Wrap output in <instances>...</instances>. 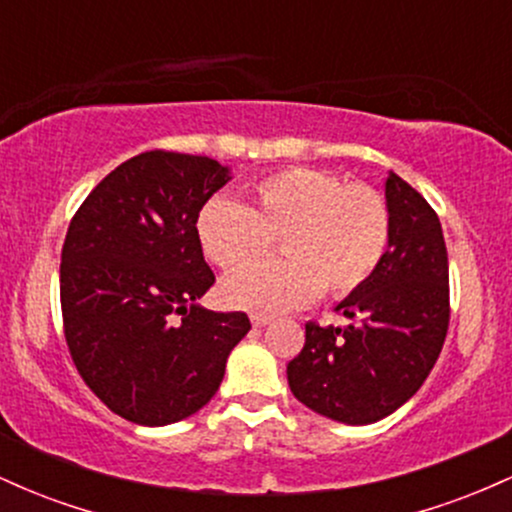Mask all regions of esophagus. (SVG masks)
<instances>
[{
  "instance_id": "esophagus-1",
  "label": "esophagus",
  "mask_w": 512,
  "mask_h": 512,
  "mask_svg": "<svg viewBox=\"0 0 512 512\" xmlns=\"http://www.w3.org/2000/svg\"><path fill=\"white\" fill-rule=\"evenodd\" d=\"M250 320H252V325H255V327H264V325H269V322H272L274 317L267 315V313H252Z\"/></svg>"
}]
</instances>
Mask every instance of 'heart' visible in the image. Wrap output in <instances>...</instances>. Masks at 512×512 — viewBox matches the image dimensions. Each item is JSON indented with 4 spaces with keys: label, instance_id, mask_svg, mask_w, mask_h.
Here are the masks:
<instances>
[{
    "label": "heart",
    "instance_id": "obj_1",
    "mask_svg": "<svg viewBox=\"0 0 512 512\" xmlns=\"http://www.w3.org/2000/svg\"><path fill=\"white\" fill-rule=\"evenodd\" d=\"M207 260L233 272L280 236L284 258L258 263L223 281L236 308L289 310L325 289L349 296L375 274L390 240V209L366 185H346L310 168H286L255 180L243 204L211 197L195 221Z\"/></svg>",
    "mask_w": 512,
    "mask_h": 512
}]
</instances>
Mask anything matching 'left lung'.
<instances>
[{
	"instance_id": "obj_1",
	"label": "left lung",
	"mask_w": 512,
	"mask_h": 512,
	"mask_svg": "<svg viewBox=\"0 0 512 512\" xmlns=\"http://www.w3.org/2000/svg\"><path fill=\"white\" fill-rule=\"evenodd\" d=\"M390 240L375 274L337 310L351 325H305L286 366L293 397L349 426L385 419L436 366L450 322L448 250L436 211L409 182L385 180Z\"/></svg>"
}]
</instances>
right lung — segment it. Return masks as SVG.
I'll list each match as a JSON object with an SVG mask.
<instances>
[{
    "label": "right lung",
    "instance_id": "1",
    "mask_svg": "<svg viewBox=\"0 0 512 512\" xmlns=\"http://www.w3.org/2000/svg\"><path fill=\"white\" fill-rule=\"evenodd\" d=\"M228 180L231 168L214 158L146 151L105 175L69 223L60 264L69 354L96 397L132 424L197 414L250 332L245 313L197 303L214 272L195 221Z\"/></svg>",
    "mask_w": 512,
    "mask_h": 512
}]
</instances>
